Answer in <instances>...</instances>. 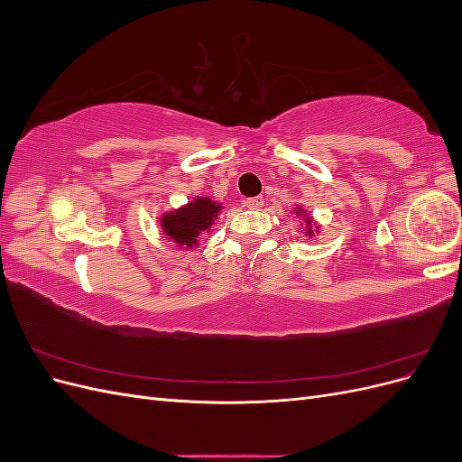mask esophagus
<instances>
[{
  "label": "esophagus",
  "mask_w": 462,
  "mask_h": 462,
  "mask_svg": "<svg viewBox=\"0 0 462 462\" xmlns=\"http://www.w3.org/2000/svg\"><path fill=\"white\" fill-rule=\"evenodd\" d=\"M245 206L248 209H260L263 206V199L262 197H254V199H246L245 200Z\"/></svg>",
  "instance_id": "34e87169"
}]
</instances>
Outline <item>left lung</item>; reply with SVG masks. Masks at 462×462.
Returning a JSON list of instances; mask_svg holds the SVG:
<instances>
[{"instance_id": "obj_1", "label": "left lung", "mask_w": 462, "mask_h": 462, "mask_svg": "<svg viewBox=\"0 0 462 462\" xmlns=\"http://www.w3.org/2000/svg\"><path fill=\"white\" fill-rule=\"evenodd\" d=\"M292 212L299 214V216L302 217V223H304V233H306V235L312 236V235H314V231H318V227H316V221H314L310 216H306L304 208H295V209H292ZM312 225L315 226L314 228L311 227Z\"/></svg>"}]
</instances>
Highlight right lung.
<instances>
[{
	"label": "right lung",
	"mask_w": 462,
	"mask_h": 462,
	"mask_svg": "<svg viewBox=\"0 0 462 462\" xmlns=\"http://www.w3.org/2000/svg\"><path fill=\"white\" fill-rule=\"evenodd\" d=\"M221 212V204L212 199L199 197L187 206L167 212L160 217V227L167 239H171L179 246L192 248L199 246L200 233L212 227Z\"/></svg>",
	"instance_id": "add662e5"
}]
</instances>
